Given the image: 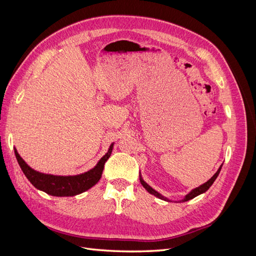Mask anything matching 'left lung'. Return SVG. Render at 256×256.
I'll return each instance as SVG.
<instances>
[{
    "label": "left lung",
    "mask_w": 256,
    "mask_h": 256,
    "mask_svg": "<svg viewBox=\"0 0 256 256\" xmlns=\"http://www.w3.org/2000/svg\"><path fill=\"white\" fill-rule=\"evenodd\" d=\"M222 166H223V164L220 166V168H218V171L216 172V174L210 178V180H207L205 184H200V187H198V188H196V189H193V190H191L187 196H186L182 200H180V202H187V200H192V198H194L196 196H200V194H202V193H204V192H206L209 188H210V186L214 184V182L216 180V178L218 177V175H219V173H220V171H221V168H222ZM140 182H141V184H142V186L143 187L148 191L150 194H152V196H157L158 198H160V200H166V202H168V198H166V196H164L162 194H160L159 192H157L156 190L154 189H152L150 184H147L145 182H144V180L142 178V176H141V174H140Z\"/></svg>",
    "instance_id": "1"
}]
</instances>
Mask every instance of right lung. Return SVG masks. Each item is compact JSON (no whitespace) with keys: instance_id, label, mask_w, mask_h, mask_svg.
<instances>
[{"instance_id":"1","label":"right lung","mask_w":256,"mask_h":256,"mask_svg":"<svg viewBox=\"0 0 256 256\" xmlns=\"http://www.w3.org/2000/svg\"><path fill=\"white\" fill-rule=\"evenodd\" d=\"M113 145L114 143L110 145L109 150L106 152L104 156L98 161V164L92 170L74 176H58L35 171L34 168L28 166L26 162L20 157L16 148H14V154H16L17 161L22 172L24 173L30 182L36 189L42 190L47 193V194L53 196H74L90 189L92 186H95L99 182L102 175L104 164L112 154Z\"/></svg>"}]
</instances>
